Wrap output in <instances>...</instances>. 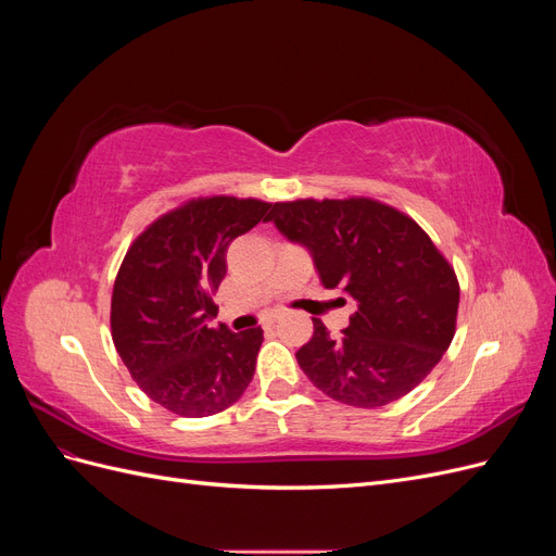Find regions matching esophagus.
Wrapping results in <instances>:
<instances>
[{
  "mask_svg": "<svg viewBox=\"0 0 556 556\" xmlns=\"http://www.w3.org/2000/svg\"><path fill=\"white\" fill-rule=\"evenodd\" d=\"M276 319H278V317H276V315H271V317L266 319V325H264V327H274V325H276Z\"/></svg>",
  "mask_w": 556,
  "mask_h": 556,
  "instance_id": "1",
  "label": "esophagus"
}]
</instances>
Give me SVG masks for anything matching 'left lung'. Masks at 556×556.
I'll return each instance as SVG.
<instances>
[{"mask_svg": "<svg viewBox=\"0 0 556 556\" xmlns=\"http://www.w3.org/2000/svg\"><path fill=\"white\" fill-rule=\"evenodd\" d=\"M268 220L308 250L325 288L357 304L341 339L313 319V339L296 352L317 390L378 408L431 374L452 343L459 282L422 227L371 199L288 201Z\"/></svg>", "mask_w": 556, "mask_h": 556, "instance_id": "8db88e82", "label": "left lung"}]
</instances>
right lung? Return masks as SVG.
Wrapping results in <instances>:
<instances>
[{
	"label": "right lung",
	"instance_id": "add662e5",
	"mask_svg": "<svg viewBox=\"0 0 556 556\" xmlns=\"http://www.w3.org/2000/svg\"><path fill=\"white\" fill-rule=\"evenodd\" d=\"M268 208L257 199H197L127 250L111 299L113 343L131 378L166 410L215 415L248 390L262 327H211L213 294L227 274L229 243L266 223Z\"/></svg>",
	"mask_w": 556,
	"mask_h": 556
}]
</instances>
